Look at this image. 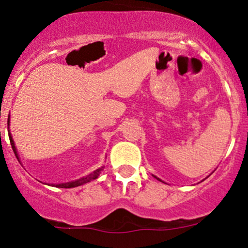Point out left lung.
Here are the masks:
<instances>
[{
  "label": "left lung",
  "mask_w": 248,
  "mask_h": 248,
  "mask_svg": "<svg viewBox=\"0 0 248 248\" xmlns=\"http://www.w3.org/2000/svg\"><path fill=\"white\" fill-rule=\"evenodd\" d=\"M155 178H157V177H155ZM157 179H159V178H157ZM159 181H160V179H159Z\"/></svg>",
  "instance_id": "left-lung-1"
}]
</instances>
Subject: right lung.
<instances>
[{"mask_svg": "<svg viewBox=\"0 0 248 248\" xmlns=\"http://www.w3.org/2000/svg\"><path fill=\"white\" fill-rule=\"evenodd\" d=\"M8 124H9V120H8ZM9 139H10V143H11V147L13 149V152H15L16 157L18 158V154H16V147H15V142L12 140V137H11V133H9ZM19 159V158H18ZM101 171V169H97V170H94L93 174H89L86 177H82L80 179H78V181H74V182H70V183H64V184H57L56 187H61V188H71V187H77V186H80L82 184H86V183H89L91 181H93V179H96L98 176H99Z\"/></svg>", "mask_w": 248, "mask_h": 248, "instance_id": "1", "label": "right lung"}]
</instances>
